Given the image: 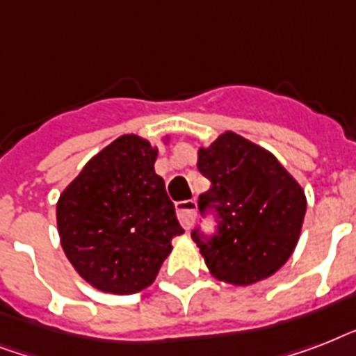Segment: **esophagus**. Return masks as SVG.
Masks as SVG:
<instances>
[{
    "label": "esophagus",
    "mask_w": 356,
    "mask_h": 356,
    "mask_svg": "<svg viewBox=\"0 0 356 356\" xmlns=\"http://www.w3.org/2000/svg\"><path fill=\"white\" fill-rule=\"evenodd\" d=\"M175 211H177L179 222L183 225L186 231H188L195 222V214H197V203L194 200H186V201H179L175 203Z\"/></svg>",
    "instance_id": "obj_1"
}]
</instances>
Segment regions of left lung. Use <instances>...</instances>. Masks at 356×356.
I'll return each mask as SVG.
<instances>
[{"label": "left lung", "mask_w": 356, "mask_h": 356, "mask_svg": "<svg viewBox=\"0 0 356 356\" xmlns=\"http://www.w3.org/2000/svg\"><path fill=\"white\" fill-rule=\"evenodd\" d=\"M197 168L211 181L200 209H214L218 234L192 233L211 275L249 286L279 271L299 242L307 195L277 156L225 131L197 151Z\"/></svg>", "instance_id": "8db88e82"}]
</instances>
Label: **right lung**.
Masks as SVG:
<instances>
[{"mask_svg": "<svg viewBox=\"0 0 356 356\" xmlns=\"http://www.w3.org/2000/svg\"><path fill=\"white\" fill-rule=\"evenodd\" d=\"M168 144L170 136H164ZM159 147L122 134L63 190L57 229L75 271L99 292L129 296L151 286L183 234L166 184L155 173Z\"/></svg>", "mask_w": 356, "mask_h": 356, "instance_id": "right-lung-1", "label": "right lung"}]
</instances>
